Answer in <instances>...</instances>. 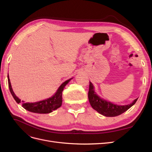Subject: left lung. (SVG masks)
<instances>
[{
  "label": "left lung",
  "instance_id": "8db88e82",
  "mask_svg": "<svg viewBox=\"0 0 152 152\" xmlns=\"http://www.w3.org/2000/svg\"><path fill=\"white\" fill-rule=\"evenodd\" d=\"M88 98L91 107L98 113L106 117H116L121 115L129 109L133 104H134L137 98L134 99L132 103L127 105H117L107 102L96 94L94 91L93 84L89 82V87L88 93Z\"/></svg>",
  "mask_w": 152,
  "mask_h": 152
}]
</instances>
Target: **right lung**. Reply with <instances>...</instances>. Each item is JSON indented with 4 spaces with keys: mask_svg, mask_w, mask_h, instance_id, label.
<instances>
[{
    "mask_svg": "<svg viewBox=\"0 0 152 152\" xmlns=\"http://www.w3.org/2000/svg\"><path fill=\"white\" fill-rule=\"evenodd\" d=\"M72 79H68L64 82L63 83L59 86L56 93L51 98L44 99L40 102L35 103H23L22 107L29 112L37 113H49L52 112L53 110H56L61 106L62 104V92L65 88V86ZM8 84L11 93L14 99H15L18 103L21 102V100L18 98L14 93L11 85L10 79L8 77Z\"/></svg>",
    "mask_w": 152,
    "mask_h": 152,
    "instance_id": "right-lung-1",
    "label": "right lung"
}]
</instances>
